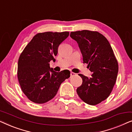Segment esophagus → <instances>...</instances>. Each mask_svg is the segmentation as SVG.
I'll return each instance as SVG.
<instances>
[{
	"label": "esophagus",
	"mask_w": 132,
	"mask_h": 132,
	"mask_svg": "<svg viewBox=\"0 0 132 132\" xmlns=\"http://www.w3.org/2000/svg\"><path fill=\"white\" fill-rule=\"evenodd\" d=\"M75 75H76V73H73V72H71V73H70V77H73Z\"/></svg>",
	"instance_id": "obj_1"
}]
</instances>
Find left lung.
Returning a JSON list of instances; mask_svg holds the SVG:
<instances>
[{
    "label": "left lung",
    "mask_w": 132,
    "mask_h": 132,
    "mask_svg": "<svg viewBox=\"0 0 132 132\" xmlns=\"http://www.w3.org/2000/svg\"><path fill=\"white\" fill-rule=\"evenodd\" d=\"M70 37L77 41L84 63L93 74L88 77L79 74L82 84L77 93L85 103L96 105L109 96L116 82L118 64L109 41L97 31L83 30L71 32Z\"/></svg>",
    "instance_id": "8db88e82"
}]
</instances>
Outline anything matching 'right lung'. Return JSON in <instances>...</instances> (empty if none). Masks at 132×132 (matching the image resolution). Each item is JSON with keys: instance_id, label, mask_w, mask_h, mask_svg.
<instances>
[{"instance_id": "add662e5", "label": "right lung", "mask_w": 132, "mask_h": 132, "mask_svg": "<svg viewBox=\"0 0 132 132\" xmlns=\"http://www.w3.org/2000/svg\"><path fill=\"white\" fill-rule=\"evenodd\" d=\"M69 32H46L35 35L20 56L17 77L21 90L35 103L48 102L55 96L61 84L70 76L69 70L56 72L50 67L55 60L59 44Z\"/></svg>"}]
</instances>
